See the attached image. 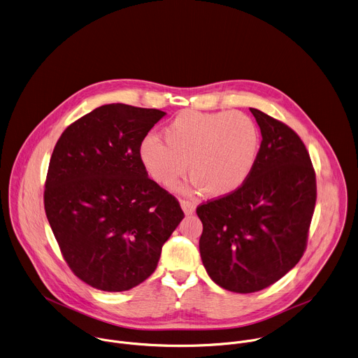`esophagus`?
<instances>
[{
	"label": "esophagus",
	"mask_w": 358,
	"mask_h": 358,
	"mask_svg": "<svg viewBox=\"0 0 358 358\" xmlns=\"http://www.w3.org/2000/svg\"><path fill=\"white\" fill-rule=\"evenodd\" d=\"M181 208H182V210L185 212V215H192L194 212H195V208H196V205L192 202V201H189V199H181Z\"/></svg>",
	"instance_id": "esophagus-1"
}]
</instances>
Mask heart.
Returning a JSON list of instances; mask_svg holds the SVG:
<instances>
[{
  "instance_id": "b5f03b06",
  "label": "heart",
  "mask_w": 358,
  "mask_h": 358,
  "mask_svg": "<svg viewBox=\"0 0 358 358\" xmlns=\"http://www.w3.org/2000/svg\"><path fill=\"white\" fill-rule=\"evenodd\" d=\"M163 138L164 142L148 135L139 146L152 180L171 188L188 164L189 189H203L212 198L238 191L252 174L261 149L258 125L240 111L185 110L164 127Z\"/></svg>"
}]
</instances>
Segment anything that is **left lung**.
Returning a JSON list of instances; mask_svg holds the SVG:
<instances>
[{"instance_id":"1","label":"left lung","mask_w":358,"mask_h":358,"mask_svg":"<svg viewBox=\"0 0 358 358\" xmlns=\"http://www.w3.org/2000/svg\"><path fill=\"white\" fill-rule=\"evenodd\" d=\"M250 110L262 134L252 174L234 194L196 208L208 275L244 294L269 287L299 264L317 202L315 170L301 138L285 122Z\"/></svg>"}]
</instances>
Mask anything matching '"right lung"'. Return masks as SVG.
<instances>
[{
  "label": "right lung",
  "instance_id": "add662e5",
  "mask_svg": "<svg viewBox=\"0 0 358 358\" xmlns=\"http://www.w3.org/2000/svg\"><path fill=\"white\" fill-rule=\"evenodd\" d=\"M164 114L106 104L68 125L54 146L45 216L72 273L97 290L125 292L145 282L184 217L139 156L141 142Z\"/></svg>",
  "mask_w": 358,
  "mask_h": 358
}]
</instances>
